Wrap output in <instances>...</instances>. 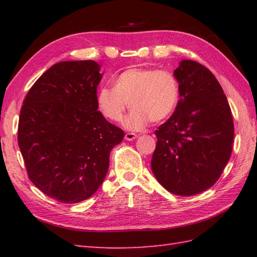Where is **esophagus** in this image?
I'll list each match as a JSON object with an SVG mask.
<instances>
[{
	"label": "esophagus",
	"instance_id": "34e87169",
	"mask_svg": "<svg viewBox=\"0 0 257 257\" xmlns=\"http://www.w3.org/2000/svg\"><path fill=\"white\" fill-rule=\"evenodd\" d=\"M137 138V135L134 134V133H127L124 135V139L128 140V141H133Z\"/></svg>",
	"mask_w": 257,
	"mask_h": 257
}]
</instances>
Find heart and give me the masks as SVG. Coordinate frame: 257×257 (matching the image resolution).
<instances>
[{"instance_id":"heart-1","label":"heart","mask_w":257,"mask_h":257,"mask_svg":"<svg viewBox=\"0 0 257 257\" xmlns=\"http://www.w3.org/2000/svg\"><path fill=\"white\" fill-rule=\"evenodd\" d=\"M179 98V80L170 70L132 68L114 79L113 88L103 86L98 90L97 106L103 117L118 122L129 102L132 111L124 121L125 127L141 130L149 121L159 122L170 116Z\"/></svg>"}]
</instances>
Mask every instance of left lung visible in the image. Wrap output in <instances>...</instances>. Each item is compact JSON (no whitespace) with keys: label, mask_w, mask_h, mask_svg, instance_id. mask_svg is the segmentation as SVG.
<instances>
[{"label":"left lung","mask_w":257,"mask_h":257,"mask_svg":"<svg viewBox=\"0 0 257 257\" xmlns=\"http://www.w3.org/2000/svg\"><path fill=\"white\" fill-rule=\"evenodd\" d=\"M174 75L181 98L172 116L155 132L151 169L169 192L190 196L221 177L232 155L234 123L226 96L211 70L184 59Z\"/></svg>","instance_id":"obj_1"}]
</instances>
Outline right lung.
<instances>
[{
    "instance_id": "add662e5",
    "label": "right lung",
    "mask_w": 257,
    "mask_h": 257,
    "mask_svg": "<svg viewBox=\"0 0 257 257\" xmlns=\"http://www.w3.org/2000/svg\"><path fill=\"white\" fill-rule=\"evenodd\" d=\"M94 61L53 65L27 92L18 141L31 181L50 198L77 203L105 180L109 155L124 133L98 110L102 77Z\"/></svg>"
}]
</instances>
